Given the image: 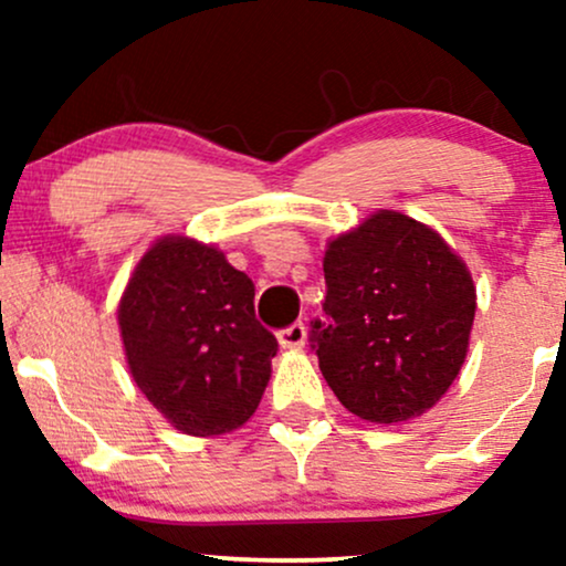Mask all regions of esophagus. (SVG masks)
<instances>
[{"label": "esophagus", "mask_w": 566, "mask_h": 566, "mask_svg": "<svg viewBox=\"0 0 566 566\" xmlns=\"http://www.w3.org/2000/svg\"><path fill=\"white\" fill-rule=\"evenodd\" d=\"M279 343H282V348H290V350L303 348L305 346V324L303 322L290 324L287 329H282V333H279Z\"/></svg>", "instance_id": "obj_1"}]
</instances>
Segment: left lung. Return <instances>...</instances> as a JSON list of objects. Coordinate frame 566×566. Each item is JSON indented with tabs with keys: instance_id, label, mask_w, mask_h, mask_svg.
I'll use <instances>...</instances> for the list:
<instances>
[{
	"instance_id": "obj_1",
	"label": "left lung",
	"mask_w": 566,
	"mask_h": 566,
	"mask_svg": "<svg viewBox=\"0 0 566 566\" xmlns=\"http://www.w3.org/2000/svg\"><path fill=\"white\" fill-rule=\"evenodd\" d=\"M324 282L311 348L340 405L386 426L437 405L463 367L476 314L473 279L452 247L380 210L327 244Z\"/></svg>"
}]
</instances>
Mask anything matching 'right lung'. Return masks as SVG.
<instances>
[{"mask_svg": "<svg viewBox=\"0 0 566 566\" xmlns=\"http://www.w3.org/2000/svg\"><path fill=\"white\" fill-rule=\"evenodd\" d=\"M116 314L135 386L178 431L220 437L252 418L279 343L255 319L252 279L218 247L161 237Z\"/></svg>", "mask_w": 566, "mask_h": 566, "instance_id": "obj_1", "label": "right lung"}]
</instances>
